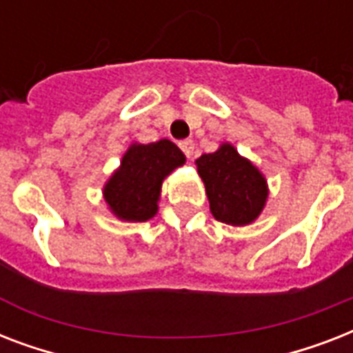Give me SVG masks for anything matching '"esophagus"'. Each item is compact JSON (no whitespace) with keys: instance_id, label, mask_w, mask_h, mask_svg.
Returning a JSON list of instances; mask_svg holds the SVG:
<instances>
[{"instance_id":"1","label":"esophagus","mask_w":353,"mask_h":353,"mask_svg":"<svg viewBox=\"0 0 353 353\" xmlns=\"http://www.w3.org/2000/svg\"><path fill=\"white\" fill-rule=\"evenodd\" d=\"M179 148H181L183 154L187 155L188 159H190L194 154V141H190V139H187V141H181V143H179Z\"/></svg>"}]
</instances>
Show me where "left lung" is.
I'll list each match as a JSON object with an SVG mask.
<instances>
[{
  "mask_svg": "<svg viewBox=\"0 0 353 353\" xmlns=\"http://www.w3.org/2000/svg\"><path fill=\"white\" fill-rule=\"evenodd\" d=\"M196 166L216 220L243 227L262 214L269 196L268 179L231 143L198 157Z\"/></svg>",
  "mask_w": 353,
  "mask_h": 353,
  "instance_id": "left-lung-1",
  "label": "left lung"
}]
</instances>
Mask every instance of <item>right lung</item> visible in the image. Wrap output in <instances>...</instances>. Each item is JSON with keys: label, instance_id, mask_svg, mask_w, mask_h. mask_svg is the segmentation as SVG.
<instances>
[{"label": "right lung", "instance_id": "obj_1", "mask_svg": "<svg viewBox=\"0 0 353 353\" xmlns=\"http://www.w3.org/2000/svg\"><path fill=\"white\" fill-rule=\"evenodd\" d=\"M185 161V154L168 139L150 144L132 143L102 188L108 209L130 223L152 220L159 210L163 181Z\"/></svg>", "mask_w": 353, "mask_h": 353}]
</instances>
